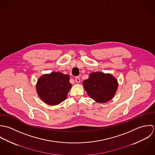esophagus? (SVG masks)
Listing matches in <instances>:
<instances>
[{
  "label": "esophagus",
  "instance_id": "obj_1",
  "mask_svg": "<svg viewBox=\"0 0 155 155\" xmlns=\"http://www.w3.org/2000/svg\"><path fill=\"white\" fill-rule=\"evenodd\" d=\"M75 81L77 83H80V77L78 76H77L75 77Z\"/></svg>",
  "mask_w": 155,
  "mask_h": 155
}]
</instances>
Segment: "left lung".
Returning a JSON list of instances; mask_svg holds the SVG:
<instances>
[{
	"mask_svg": "<svg viewBox=\"0 0 155 155\" xmlns=\"http://www.w3.org/2000/svg\"><path fill=\"white\" fill-rule=\"evenodd\" d=\"M83 84L89 96L99 103L110 101L118 87L117 81L114 77L103 72L92 73Z\"/></svg>",
	"mask_w": 155,
	"mask_h": 155,
	"instance_id": "1",
	"label": "left lung"
}]
</instances>
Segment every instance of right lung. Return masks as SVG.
<instances>
[{
	"label": "right lung",
	"mask_w": 155,
	"mask_h": 155,
	"mask_svg": "<svg viewBox=\"0 0 155 155\" xmlns=\"http://www.w3.org/2000/svg\"><path fill=\"white\" fill-rule=\"evenodd\" d=\"M71 87L68 75L52 72L39 78L36 84V91L44 102L54 105L61 103L66 98Z\"/></svg>",
	"instance_id": "add662e5"
}]
</instances>
